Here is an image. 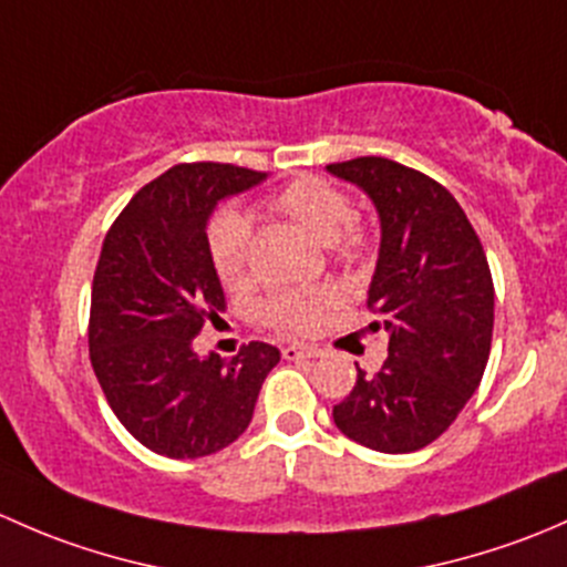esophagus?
Masks as SVG:
<instances>
[{"label":"esophagus","mask_w":567,"mask_h":567,"mask_svg":"<svg viewBox=\"0 0 567 567\" xmlns=\"http://www.w3.org/2000/svg\"><path fill=\"white\" fill-rule=\"evenodd\" d=\"M319 349L317 347H297V343H291V347H284V358L286 360H300V358H319Z\"/></svg>","instance_id":"esophagus-1"}]
</instances>
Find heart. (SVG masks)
Wrapping results in <instances>:
<instances>
[{
  "mask_svg": "<svg viewBox=\"0 0 567 567\" xmlns=\"http://www.w3.org/2000/svg\"><path fill=\"white\" fill-rule=\"evenodd\" d=\"M272 207L278 213L289 215L295 224L311 231L317 240L330 245L332 254L338 259H360L365 254V237L358 229H352V202L332 188L330 183L317 177H302L286 185L272 196ZM250 240H254V229H250V218L243 209H220L207 226V248L209 259H213L215 272L220 281L237 286L248 278L250 270ZM319 302L322 295H300V291H281L272 295L270 300L261 306V319L267 324L278 327L284 332H302L313 327L319 313Z\"/></svg>",
  "mask_w": 567,
  "mask_h": 567,
  "instance_id": "obj_1",
  "label": "heart"
}]
</instances>
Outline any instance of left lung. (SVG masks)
<instances>
[{"label": "left lung", "instance_id": "obj_1", "mask_svg": "<svg viewBox=\"0 0 567 567\" xmlns=\"http://www.w3.org/2000/svg\"><path fill=\"white\" fill-rule=\"evenodd\" d=\"M327 172L363 188L379 213L369 308L390 336L382 369L371 377L358 369L332 420L371 451H420L445 434L486 371L492 270L461 204L436 179L373 155Z\"/></svg>", "mask_w": 567, "mask_h": 567}]
</instances>
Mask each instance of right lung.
Here are the masks:
<instances>
[{"instance_id":"right-lung-1","label":"right lung","mask_w":567,"mask_h":567,"mask_svg":"<svg viewBox=\"0 0 567 567\" xmlns=\"http://www.w3.org/2000/svg\"><path fill=\"white\" fill-rule=\"evenodd\" d=\"M265 172L179 163L144 185L111 224L92 281L90 360L120 423L168 458H202L248 429L281 352L245 343L231 360L198 358L194 338L224 311L207 248L215 204Z\"/></svg>"}]
</instances>
